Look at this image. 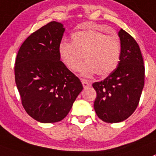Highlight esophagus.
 <instances>
[{
	"instance_id": "34e87169",
	"label": "esophagus",
	"mask_w": 156,
	"mask_h": 156,
	"mask_svg": "<svg viewBox=\"0 0 156 156\" xmlns=\"http://www.w3.org/2000/svg\"><path fill=\"white\" fill-rule=\"evenodd\" d=\"M81 83H82V85H83V87L85 89H86V88H88V87L91 86V84L89 83V82H88L87 81H85V80L82 79L81 80Z\"/></svg>"
}]
</instances>
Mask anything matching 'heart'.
Here are the masks:
<instances>
[{
  "mask_svg": "<svg viewBox=\"0 0 156 156\" xmlns=\"http://www.w3.org/2000/svg\"><path fill=\"white\" fill-rule=\"evenodd\" d=\"M72 43L62 42L59 55L64 65L72 71L81 68L85 57L86 64L81 74L90 77L97 73L100 77L109 75L117 68L121 56L119 38L94 29L75 32L71 35Z\"/></svg>",
  "mask_w": 156,
  "mask_h": 156,
  "instance_id": "1",
  "label": "heart"
}]
</instances>
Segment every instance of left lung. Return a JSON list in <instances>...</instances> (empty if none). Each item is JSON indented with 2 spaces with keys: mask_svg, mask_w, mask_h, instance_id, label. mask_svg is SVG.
I'll use <instances>...</instances> for the list:
<instances>
[{
  "mask_svg": "<svg viewBox=\"0 0 156 156\" xmlns=\"http://www.w3.org/2000/svg\"><path fill=\"white\" fill-rule=\"evenodd\" d=\"M121 56L117 68L106 78L95 82V111L102 121L119 123L137 108L144 84V67L139 46L123 29L118 33Z\"/></svg>",
  "mask_w": 156,
  "mask_h": 156,
  "instance_id": "obj_1",
  "label": "left lung"
}]
</instances>
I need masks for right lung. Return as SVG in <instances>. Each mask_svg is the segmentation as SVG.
Listing matches in <instances>:
<instances>
[{
  "label": "right lung",
  "mask_w": 156,
  "mask_h": 156,
  "mask_svg": "<svg viewBox=\"0 0 156 156\" xmlns=\"http://www.w3.org/2000/svg\"><path fill=\"white\" fill-rule=\"evenodd\" d=\"M64 31L61 22H50L32 33L17 54L15 83L22 106L41 123L62 120L83 89L59 55Z\"/></svg>",
  "instance_id": "obj_1"
}]
</instances>
